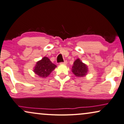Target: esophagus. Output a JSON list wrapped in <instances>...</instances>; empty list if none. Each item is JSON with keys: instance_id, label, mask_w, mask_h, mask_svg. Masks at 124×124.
Segmentation results:
<instances>
[{"instance_id": "1", "label": "esophagus", "mask_w": 124, "mask_h": 124, "mask_svg": "<svg viewBox=\"0 0 124 124\" xmlns=\"http://www.w3.org/2000/svg\"><path fill=\"white\" fill-rule=\"evenodd\" d=\"M67 63V62L66 61H64L63 62H61V64H62V65H66Z\"/></svg>"}]
</instances>
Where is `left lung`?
<instances>
[{
    "mask_svg": "<svg viewBox=\"0 0 124 124\" xmlns=\"http://www.w3.org/2000/svg\"><path fill=\"white\" fill-rule=\"evenodd\" d=\"M71 71L77 77H84L88 73V66L85 63H83L80 59L77 58L74 62Z\"/></svg>",
    "mask_w": 124,
    "mask_h": 124,
    "instance_id": "obj_1",
    "label": "left lung"
}]
</instances>
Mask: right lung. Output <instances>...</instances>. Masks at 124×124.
Returning a JSON list of instances; mask_svg holds the SVG:
<instances>
[{
	"mask_svg": "<svg viewBox=\"0 0 124 124\" xmlns=\"http://www.w3.org/2000/svg\"><path fill=\"white\" fill-rule=\"evenodd\" d=\"M56 67L57 66L53 63L48 57H44L41 60L37 62L33 71L39 77L45 78L49 76Z\"/></svg>",
	"mask_w": 124,
	"mask_h": 124,
	"instance_id": "1",
	"label": "right lung"
}]
</instances>
